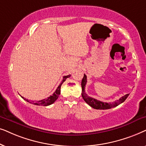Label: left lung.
Segmentation results:
<instances>
[{
    "instance_id": "1",
    "label": "left lung",
    "mask_w": 146,
    "mask_h": 146,
    "mask_svg": "<svg viewBox=\"0 0 146 146\" xmlns=\"http://www.w3.org/2000/svg\"><path fill=\"white\" fill-rule=\"evenodd\" d=\"M87 83V76L84 74L83 78L81 81V87H82V97L83 100L87 104L89 105L91 108L96 109V110H108V109H111L113 108H115V107L119 106V104H122V103L125 102V100L127 98V97L129 96V94H126L125 96L121 97V98L119 99V100L115 101L114 102H103L101 101L97 100L96 99H94L91 97H89L86 94L85 91V85Z\"/></svg>"
}]
</instances>
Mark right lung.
<instances>
[{
	"mask_svg": "<svg viewBox=\"0 0 146 146\" xmlns=\"http://www.w3.org/2000/svg\"><path fill=\"white\" fill-rule=\"evenodd\" d=\"M71 76V75H67V76H64L63 78V81H61V84H60L58 87L56 89L55 92L53 93V94L52 95V96H50V97H48V98H46V99H44V100H40V101H37L36 103H34V102H30L28 100H27V99H25L23 98V97L21 96V98H22L23 100L27 101V102H29V103H32L34 105H36V106H50V105L53 104L54 102H55L56 100H57L58 98H59V96L60 95V93H61V85L63 84V83L65 81L67 78L68 77H70Z\"/></svg>",
	"mask_w": 146,
	"mask_h": 146,
	"instance_id": "obj_1",
	"label": "right lung"
}]
</instances>
